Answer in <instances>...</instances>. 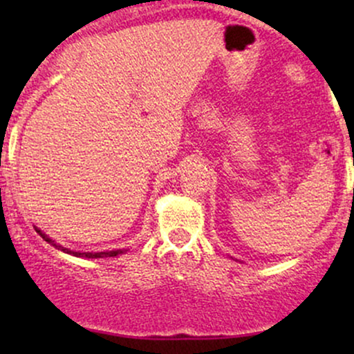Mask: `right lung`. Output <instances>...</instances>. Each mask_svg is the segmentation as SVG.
I'll return each instance as SVG.
<instances>
[{
  "mask_svg": "<svg viewBox=\"0 0 354 354\" xmlns=\"http://www.w3.org/2000/svg\"><path fill=\"white\" fill-rule=\"evenodd\" d=\"M36 231H38V233L41 234V238L44 239V241L51 243L53 246H56V243H53L51 239L46 236V234H43L41 231H39L38 228H36ZM56 248H59V250H63L64 253H70V254H75V256H84V258H109V256H118L120 253H123V251H121V250H116V251H101V253H76V251L64 250V248H61V246H56Z\"/></svg>",
  "mask_w": 354,
  "mask_h": 354,
  "instance_id": "obj_1",
  "label": "right lung"
}]
</instances>
